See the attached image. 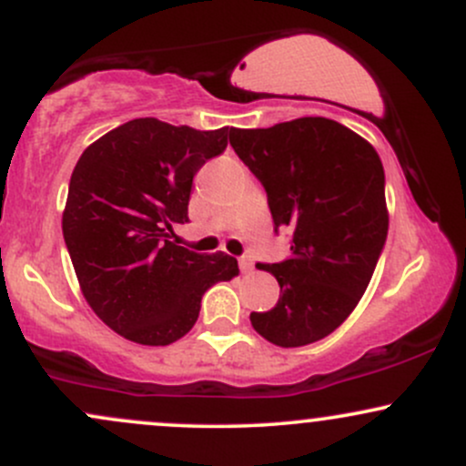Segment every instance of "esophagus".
I'll return each instance as SVG.
<instances>
[{
  "label": "esophagus",
  "instance_id": "34e87169",
  "mask_svg": "<svg viewBox=\"0 0 466 466\" xmlns=\"http://www.w3.org/2000/svg\"><path fill=\"white\" fill-rule=\"evenodd\" d=\"M238 265H240V271H243V274H249V271L254 269V265H251L249 256H243V258H238Z\"/></svg>",
  "mask_w": 466,
  "mask_h": 466
}]
</instances>
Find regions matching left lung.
I'll return each mask as SVG.
<instances>
[{
	"label": "left lung",
	"instance_id": "8db88e82",
	"mask_svg": "<svg viewBox=\"0 0 466 466\" xmlns=\"http://www.w3.org/2000/svg\"><path fill=\"white\" fill-rule=\"evenodd\" d=\"M229 144L263 184L274 229L291 254L263 265L280 285L251 326L282 349L324 339L361 300L388 238L386 175L370 142L329 117L229 129Z\"/></svg>",
	"mask_w": 466,
	"mask_h": 466
}]
</instances>
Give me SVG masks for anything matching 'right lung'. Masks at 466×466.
<instances>
[{"label":"right lung","mask_w":466,"mask_h":466,"mask_svg":"<svg viewBox=\"0 0 466 466\" xmlns=\"http://www.w3.org/2000/svg\"><path fill=\"white\" fill-rule=\"evenodd\" d=\"M229 127L197 131L136 117L89 144L74 166L63 238L80 291L125 339L168 346L195 326L212 285L238 276L232 256L170 240L188 221L192 177L226 151Z\"/></svg>","instance_id":"1"}]
</instances>
